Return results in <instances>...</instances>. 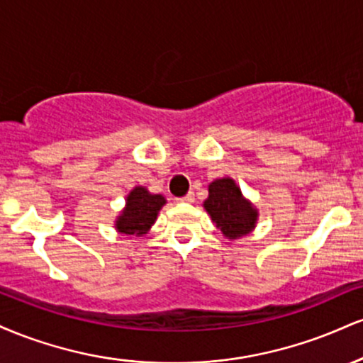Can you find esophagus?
Wrapping results in <instances>:
<instances>
[{"mask_svg":"<svg viewBox=\"0 0 363 363\" xmlns=\"http://www.w3.org/2000/svg\"><path fill=\"white\" fill-rule=\"evenodd\" d=\"M194 201V193H187L182 198H177V203H193Z\"/></svg>","mask_w":363,"mask_h":363,"instance_id":"1","label":"esophagus"}]
</instances>
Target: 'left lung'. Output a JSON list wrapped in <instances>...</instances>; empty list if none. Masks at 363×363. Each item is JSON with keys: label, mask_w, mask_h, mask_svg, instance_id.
I'll use <instances>...</instances> for the list:
<instances>
[{"label": "left lung", "mask_w": 363, "mask_h": 363, "mask_svg": "<svg viewBox=\"0 0 363 363\" xmlns=\"http://www.w3.org/2000/svg\"><path fill=\"white\" fill-rule=\"evenodd\" d=\"M216 228L227 239H239L256 227L257 210L242 196L234 179H216L208 186V198L203 203Z\"/></svg>", "instance_id": "obj_1"}]
</instances>
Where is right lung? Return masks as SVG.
<instances>
[{"label": "right lung", "instance_id": "add662e5", "mask_svg": "<svg viewBox=\"0 0 363 363\" xmlns=\"http://www.w3.org/2000/svg\"><path fill=\"white\" fill-rule=\"evenodd\" d=\"M165 203L162 194H152L147 187L136 186L128 194L126 206L116 220V230L129 237L147 234Z\"/></svg>", "mask_w": 363, "mask_h": 363}]
</instances>
